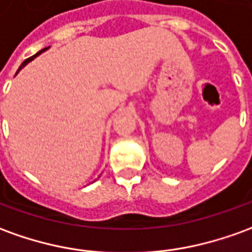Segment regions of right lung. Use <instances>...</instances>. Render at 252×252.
<instances>
[{"label": "right lung", "mask_w": 252, "mask_h": 252, "mask_svg": "<svg viewBox=\"0 0 252 252\" xmlns=\"http://www.w3.org/2000/svg\"><path fill=\"white\" fill-rule=\"evenodd\" d=\"M47 49H49V47H45V49H42V50H40V52H38V53H36V54H35V56H32V57H30V59H27V60H26V61H24V63H23L22 65H20V68H19V69H17V72H16V73H19V71H22V68H24V66H26V65H27L28 63H30V61H32V60H34L35 57H38V56H39L40 53L46 52Z\"/></svg>", "instance_id": "add662e5"}]
</instances>
